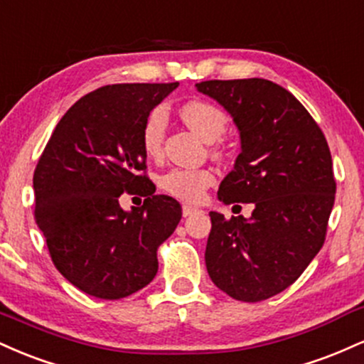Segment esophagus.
I'll return each instance as SVG.
<instances>
[{
  "label": "esophagus",
  "instance_id": "34e87169",
  "mask_svg": "<svg viewBox=\"0 0 364 364\" xmlns=\"http://www.w3.org/2000/svg\"><path fill=\"white\" fill-rule=\"evenodd\" d=\"M198 212V208L191 207V205H183V217H190L191 214Z\"/></svg>",
  "mask_w": 364,
  "mask_h": 364
}]
</instances>
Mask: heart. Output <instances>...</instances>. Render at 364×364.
Wrapping results in <instances>:
<instances>
[{"label": "heart", "instance_id": "b5f03b06", "mask_svg": "<svg viewBox=\"0 0 364 364\" xmlns=\"http://www.w3.org/2000/svg\"><path fill=\"white\" fill-rule=\"evenodd\" d=\"M181 116L200 136H203L207 141H212L214 156H223L224 149L220 139L228 129L229 118L219 106L202 101V99H191L181 106ZM166 127H168V114L162 106L154 107L145 116L140 129V141L141 149L149 157H157L162 152ZM214 183L215 176L210 169L174 168L162 174L159 179V185L166 193L190 203L200 202L207 188H210Z\"/></svg>", "mask_w": 364, "mask_h": 364}]
</instances>
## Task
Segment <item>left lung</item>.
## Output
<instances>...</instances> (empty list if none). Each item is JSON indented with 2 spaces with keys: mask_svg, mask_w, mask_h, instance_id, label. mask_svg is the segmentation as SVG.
<instances>
[{
  "mask_svg": "<svg viewBox=\"0 0 364 364\" xmlns=\"http://www.w3.org/2000/svg\"><path fill=\"white\" fill-rule=\"evenodd\" d=\"M231 112L241 135L219 200L253 203L248 220L210 212L205 263L212 282L257 303L289 287L323 246L336 200L325 135L289 90L263 78L195 83Z\"/></svg>",
  "mask_w": 364,
  "mask_h": 364,
  "instance_id": "8db88e82",
  "label": "left lung"
}]
</instances>
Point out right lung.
Returning <instances> with one entry per match:
<instances>
[{
	"label": "right lung",
	"instance_id": "add662e5",
	"mask_svg": "<svg viewBox=\"0 0 364 364\" xmlns=\"http://www.w3.org/2000/svg\"><path fill=\"white\" fill-rule=\"evenodd\" d=\"M173 83H116L78 99L54 128L34 171L36 224L49 257L75 287L121 299L156 277L157 250L181 219V205L156 195L140 129ZM121 193L146 196L124 213Z\"/></svg>",
	"mask_w": 364,
	"mask_h": 364
}]
</instances>
